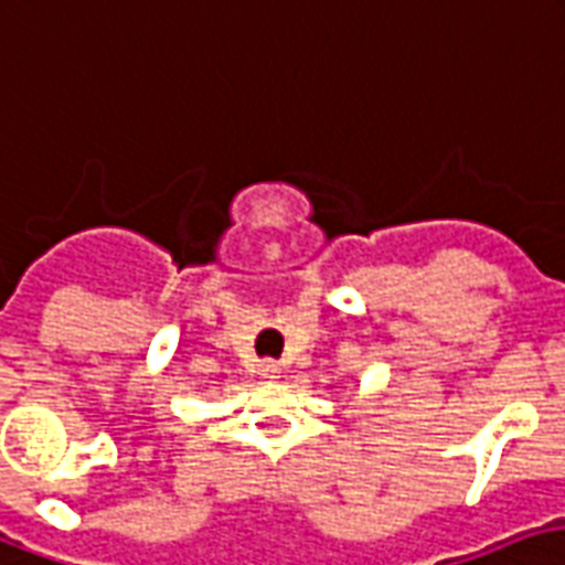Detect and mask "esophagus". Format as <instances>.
<instances>
[{
	"label": "esophagus",
	"instance_id": "obj_1",
	"mask_svg": "<svg viewBox=\"0 0 565 565\" xmlns=\"http://www.w3.org/2000/svg\"><path fill=\"white\" fill-rule=\"evenodd\" d=\"M258 375H262V379H279L277 360H262V363H258Z\"/></svg>",
	"mask_w": 565,
	"mask_h": 565
}]
</instances>
